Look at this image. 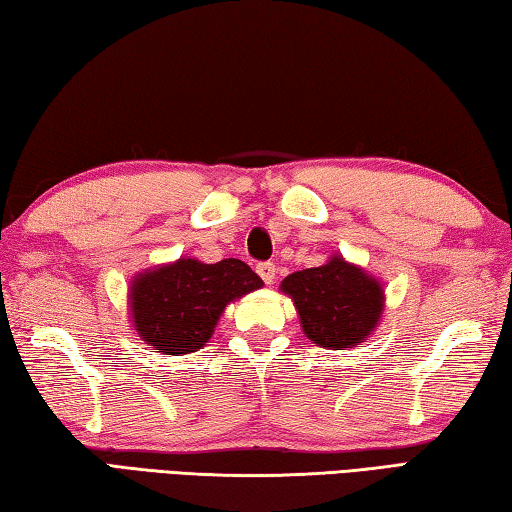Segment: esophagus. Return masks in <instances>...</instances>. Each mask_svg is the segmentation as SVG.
I'll return each mask as SVG.
<instances>
[{
	"label": "esophagus",
	"mask_w": 512,
	"mask_h": 512,
	"mask_svg": "<svg viewBox=\"0 0 512 512\" xmlns=\"http://www.w3.org/2000/svg\"><path fill=\"white\" fill-rule=\"evenodd\" d=\"M257 273H259V277H262L266 284H273V280H275V264L262 262V264L257 266Z\"/></svg>",
	"instance_id": "obj_1"
}]
</instances>
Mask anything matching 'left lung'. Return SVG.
<instances>
[{
	"instance_id": "left-lung-1",
	"label": "left lung",
	"mask_w": 512,
	"mask_h": 512,
	"mask_svg": "<svg viewBox=\"0 0 512 512\" xmlns=\"http://www.w3.org/2000/svg\"><path fill=\"white\" fill-rule=\"evenodd\" d=\"M280 291L293 300L307 339L325 350L366 343L386 302L384 284L339 253L323 266L287 275Z\"/></svg>"
}]
</instances>
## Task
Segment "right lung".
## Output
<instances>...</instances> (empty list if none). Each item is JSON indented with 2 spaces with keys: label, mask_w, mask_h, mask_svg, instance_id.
I'll return each mask as SVG.
<instances>
[{
  "label": "right lung",
  "mask_w": 512,
  "mask_h": 512,
  "mask_svg": "<svg viewBox=\"0 0 512 512\" xmlns=\"http://www.w3.org/2000/svg\"><path fill=\"white\" fill-rule=\"evenodd\" d=\"M262 284L253 268L232 257L216 264L180 257L146 268L128 287L131 327L153 350L183 357L205 348L230 302Z\"/></svg>",
  "instance_id": "1"
}]
</instances>
